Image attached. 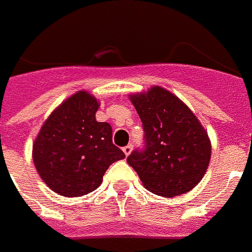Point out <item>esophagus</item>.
Segmentation results:
<instances>
[{
	"label": "esophagus",
	"instance_id": "obj_1",
	"mask_svg": "<svg viewBox=\"0 0 252 252\" xmlns=\"http://www.w3.org/2000/svg\"><path fill=\"white\" fill-rule=\"evenodd\" d=\"M123 153L126 155V156H129L130 153H131V151H133V145H126L125 148L122 149Z\"/></svg>",
	"mask_w": 252,
	"mask_h": 252
}]
</instances>
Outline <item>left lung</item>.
Masks as SVG:
<instances>
[{"instance_id":"left-lung-1","label":"left lung","mask_w":252,"mask_h":252,"mask_svg":"<svg viewBox=\"0 0 252 252\" xmlns=\"http://www.w3.org/2000/svg\"><path fill=\"white\" fill-rule=\"evenodd\" d=\"M145 131V151H134L127 164L153 194L172 198L202 180L212 144L195 114L178 96L155 85L129 94Z\"/></svg>"}]
</instances>
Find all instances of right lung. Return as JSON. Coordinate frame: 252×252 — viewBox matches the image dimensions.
I'll use <instances>...</instances> for the list:
<instances>
[{"mask_svg": "<svg viewBox=\"0 0 252 252\" xmlns=\"http://www.w3.org/2000/svg\"><path fill=\"white\" fill-rule=\"evenodd\" d=\"M99 100L78 91L51 112L32 145V160L44 183L63 197H81L101 185L107 168L125 158L112 144V129L96 121Z\"/></svg>", "mask_w": 252, "mask_h": 252, "instance_id": "1", "label": "right lung"}]
</instances>
